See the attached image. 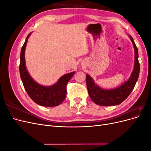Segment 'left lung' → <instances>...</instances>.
<instances>
[{
  "instance_id": "left-lung-1",
  "label": "left lung",
  "mask_w": 151,
  "mask_h": 151,
  "mask_svg": "<svg viewBox=\"0 0 151 151\" xmlns=\"http://www.w3.org/2000/svg\"><path fill=\"white\" fill-rule=\"evenodd\" d=\"M128 35L133 44L135 51L134 67L129 79L116 88L104 89L96 84L89 75H86V85L89 96L94 103L99 106H115L122 103L130 95L138 80L140 72L138 49L134 39L130 35Z\"/></svg>"
}]
</instances>
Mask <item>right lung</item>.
Here are the masks:
<instances>
[{"label": "right lung", "mask_w": 151, "mask_h": 151, "mask_svg": "<svg viewBox=\"0 0 151 151\" xmlns=\"http://www.w3.org/2000/svg\"><path fill=\"white\" fill-rule=\"evenodd\" d=\"M30 33L26 37L21 48L20 55L19 72L21 79L27 93L33 101L40 106L46 107L57 106L65 99L67 94L66 86L75 72L62 76L56 83L50 86L41 85L32 78L26 68L25 61V50Z\"/></svg>", "instance_id": "add662e5"}]
</instances>
